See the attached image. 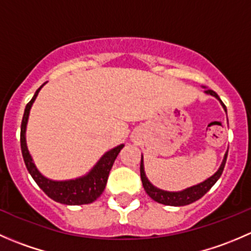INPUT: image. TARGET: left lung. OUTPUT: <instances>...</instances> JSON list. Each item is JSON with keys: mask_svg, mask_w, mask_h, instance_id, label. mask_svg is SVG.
Listing matches in <instances>:
<instances>
[{"mask_svg": "<svg viewBox=\"0 0 251 251\" xmlns=\"http://www.w3.org/2000/svg\"><path fill=\"white\" fill-rule=\"evenodd\" d=\"M205 93H207V95H211V96H214L215 98H217V100L221 102L225 111H227L226 105L222 103V100H220V97L217 96L216 92H214L212 90H205ZM227 154H228V151H227L226 154H225L224 161H222V164H221V166L219 168V170L212 175L211 177H209L207 179H205V181L201 182V183L189 187V188L183 189V191H181V192L163 191V189H159V188H156L155 186H153V184L148 181L146 174H144L143 156H142L140 171H141L142 184H143V187H144V191L147 192V194H148V196L151 197L153 201H158V203L164 204V205H170V206H183V205H188V204L193 203V201L201 199V197H203L204 194L206 193V192L209 191V189L211 188L215 183H216L217 179L220 178V176H221L222 173H224L225 165H226Z\"/></svg>", "mask_w": 251, "mask_h": 251, "instance_id": "left-lung-1", "label": "left lung"}]
</instances>
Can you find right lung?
Instances as JSON below:
<instances>
[{
  "label": "right lung",
  "mask_w": 251,
  "mask_h": 251,
  "mask_svg": "<svg viewBox=\"0 0 251 251\" xmlns=\"http://www.w3.org/2000/svg\"><path fill=\"white\" fill-rule=\"evenodd\" d=\"M41 87L35 92L32 100L25 107L22 126H20V147H22V154L25 166H26L27 171L31 175L34 181L37 183V186L54 201L65 205H82L92 203L98 197H100V194L104 191L111 166H113L118 154L124 148V144H120V146L108 151L98 160V163L93 166L92 170L85 176L75 179H68V181H53V179L45 177L35 166L31 155L27 151L26 140H25V131H26L30 109H31L32 103L36 100Z\"/></svg>",
  "instance_id": "1"
}]
</instances>
